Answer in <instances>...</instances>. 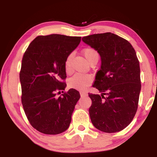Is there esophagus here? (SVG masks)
<instances>
[{"instance_id":"1","label":"esophagus","mask_w":157,"mask_h":157,"mask_svg":"<svg viewBox=\"0 0 157 157\" xmlns=\"http://www.w3.org/2000/svg\"><path fill=\"white\" fill-rule=\"evenodd\" d=\"M79 94H80L81 97H84V96H86V95H87V94H86V93H84V92H82V91H81L80 93H79Z\"/></svg>"}]
</instances>
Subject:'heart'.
<instances>
[{
  "mask_svg": "<svg viewBox=\"0 0 157 157\" xmlns=\"http://www.w3.org/2000/svg\"><path fill=\"white\" fill-rule=\"evenodd\" d=\"M82 54L88 61L89 63H92L94 61L98 59V54L94 49L91 48H86L82 50ZM71 60H72V55H69L66 57L64 66L66 72L70 71L71 67ZM92 79L91 77L87 75H82V74H75L72 78H71L68 81V84L71 88L76 89H84L91 84Z\"/></svg>",
  "mask_w": 157,
  "mask_h": 157,
  "instance_id": "1",
  "label": "heart"
}]
</instances>
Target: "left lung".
I'll list each match as a JSON object with an SVG mask.
<instances>
[{"label":"left lung","mask_w":157,"mask_h":157,"mask_svg":"<svg viewBox=\"0 0 157 157\" xmlns=\"http://www.w3.org/2000/svg\"><path fill=\"white\" fill-rule=\"evenodd\" d=\"M101 57L93 86L101 94H89L91 123L106 133L120 132L136 113L141 84L136 53L128 41L111 33L82 37Z\"/></svg>","instance_id":"left-lung-1"}]
</instances>
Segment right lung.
Masks as SVG:
<instances>
[{"label":"right lung","mask_w":157,"mask_h":157,"mask_svg":"<svg viewBox=\"0 0 157 157\" xmlns=\"http://www.w3.org/2000/svg\"><path fill=\"white\" fill-rule=\"evenodd\" d=\"M81 36L53 34L38 36L23 55L19 74L21 102L29 122L45 134H59L68 128L71 116L80 95L64 90L66 57L80 43Z\"/></svg>","instance_id":"add662e5"}]
</instances>
